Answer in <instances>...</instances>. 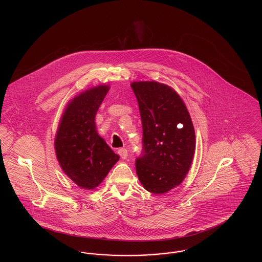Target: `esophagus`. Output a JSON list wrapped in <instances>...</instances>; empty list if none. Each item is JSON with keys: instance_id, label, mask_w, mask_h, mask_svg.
Returning <instances> with one entry per match:
<instances>
[{"instance_id": "esophagus-1", "label": "esophagus", "mask_w": 262, "mask_h": 262, "mask_svg": "<svg viewBox=\"0 0 262 262\" xmlns=\"http://www.w3.org/2000/svg\"><path fill=\"white\" fill-rule=\"evenodd\" d=\"M118 153L122 157V159H126V157H127V149L126 148H120L118 150Z\"/></svg>"}]
</instances>
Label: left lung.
<instances>
[{
    "mask_svg": "<svg viewBox=\"0 0 262 262\" xmlns=\"http://www.w3.org/2000/svg\"><path fill=\"white\" fill-rule=\"evenodd\" d=\"M142 124V150L136 159L140 183L162 194L187 174L195 149L194 128L181 97L156 81L132 83Z\"/></svg>",
    "mask_w": 262,
    "mask_h": 262,
    "instance_id": "left-lung-1",
    "label": "left lung"
}]
</instances>
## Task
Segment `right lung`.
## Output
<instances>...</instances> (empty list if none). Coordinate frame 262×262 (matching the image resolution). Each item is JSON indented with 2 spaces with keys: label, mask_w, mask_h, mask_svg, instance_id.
<instances>
[{
  "label": "right lung",
  "mask_w": 262,
  "mask_h": 262,
  "mask_svg": "<svg viewBox=\"0 0 262 262\" xmlns=\"http://www.w3.org/2000/svg\"><path fill=\"white\" fill-rule=\"evenodd\" d=\"M109 90L101 85L76 96L68 105L55 139L58 161L78 187H97L119 160L98 136L95 116Z\"/></svg>",
  "instance_id": "right-lung-1"
}]
</instances>
